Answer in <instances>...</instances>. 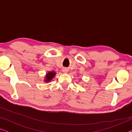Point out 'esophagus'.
Listing matches in <instances>:
<instances>
[{"label": "esophagus", "mask_w": 132, "mask_h": 132, "mask_svg": "<svg viewBox=\"0 0 132 132\" xmlns=\"http://www.w3.org/2000/svg\"><path fill=\"white\" fill-rule=\"evenodd\" d=\"M68 70L67 68H64L62 69V71L64 72V73H67V72H68Z\"/></svg>", "instance_id": "34e87169"}]
</instances>
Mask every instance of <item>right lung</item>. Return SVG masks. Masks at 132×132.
<instances>
[{
	"label": "right lung",
	"instance_id": "right-lung-1",
	"mask_svg": "<svg viewBox=\"0 0 132 132\" xmlns=\"http://www.w3.org/2000/svg\"><path fill=\"white\" fill-rule=\"evenodd\" d=\"M55 74H56V73H55V72H54V71H51V72H49V73H48L46 75V79H45L44 81H46V82H50V81L53 78L54 76H55Z\"/></svg>",
	"mask_w": 132,
	"mask_h": 132
}]
</instances>
